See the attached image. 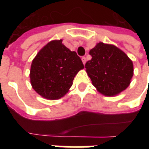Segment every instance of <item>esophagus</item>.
Masks as SVG:
<instances>
[{
	"mask_svg": "<svg viewBox=\"0 0 149 149\" xmlns=\"http://www.w3.org/2000/svg\"><path fill=\"white\" fill-rule=\"evenodd\" d=\"M81 59H82V62H83V63H84V65H85V63H86V58H85V57H82L81 58Z\"/></svg>",
	"mask_w": 149,
	"mask_h": 149,
	"instance_id": "1",
	"label": "esophagus"
}]
</instances>
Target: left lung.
Segmentation results:
<instances>
[{
    "label": "left lung",
    "instance_id": "1",
    "mask_svg": "<svg viewBox=\"0 0 149 149\" xmlns=\"http://www.w3.org/2000/svg\"><path fill=\"white\" fill-rule=\"evenodd\" d=\"M92 58L85 68L93 85L100 93L113 97L130 85L134 74L133 63L119 48L99 42L90 51Z\"/></svg>",
    "mask_w": 149,
    "mask_h": 149
}]
</instances>
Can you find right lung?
<instances>
[{
	"label": "right lung",
	"mask_w": 149,
	"mask_h": 149,
	"mask_svg": "<svg viewBox=\"0 0 149 149\" xmlns=\"http://www.w3.org/2000/svg\"><path fill=\"white\" fill-rule=\"evenodd\" d=\"M84 65L76 52L70 51L63 40H52L32 60L30 82L36 93L48 100H58L70 91L72 80Z\"/></svg>",
	"instance_id": "right-lung-1"
}]
</instances>
